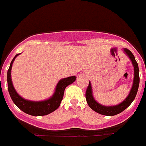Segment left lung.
I'll return each instance as SVG.
<instances>
[{"instance_id": "8db88e82", "label": "left lung", "mask_w": 146, "mask_h": 146, "mask_svg": "<svg viewBox=\"0 0 146 146\" xmlns=\"http://www.w3.org/2000/svg\"><path fill=\"white\" fill-rule=\"evenodd\" d=\"M123 51L128 58H130L131 62L133 67V84L131 88L129 94L128 96L122 102L117 105H111V106H105V105H101L99 102L96 101L94 99V95H93V90H92L91 83L89 82V85L88 87V89L86 90V97L87 102L89 107L96 111L98 113H100L102 115L105 116H114V115L119 114V113L125 110L132 103V102L135 99L136 95L137 94L138 88L139 84V67H138L137 62H136L135 57L133 55L129 50L127 48L123 49Z\"/></svg>"}]
</instances>
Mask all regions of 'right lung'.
<instances>
[{
	"label": "right lung",
	"instance_id": "right-lung-1",
	"mask_svg": "<svg viewBox=\"0 0 146 146\" xmlns=\"http://www.w3.org/2000/svg\"><path fill=\"white\" fill-rule=\"evenodd\" d=\"M20 54L21 53H19L15 56L13 61L11 62L9 68L7 71L8 90L11 99L18 108L21 109L26 113L32 115V116H35V117L44 116V115H47L50 113L53 112L60 106L61 102L63 99L64 93L66 87L74 82L76 79V77L73 76L67 77V78H64L58 81L55 89L54 94L47 100H43V101H31V100H26L24 98L21 97L17 93L13 86V81L11 78V70H12L13 64L17 56Z\"/></svg>",
	"mask_w": 146,
	"mask_h": 146
}]
</instances>
